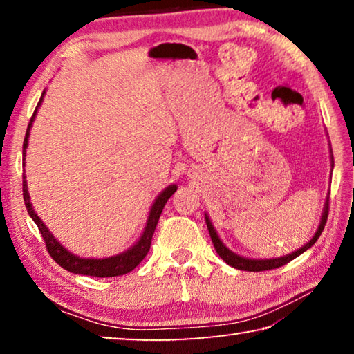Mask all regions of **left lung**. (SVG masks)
Instances as JSON below:
<instances>
[{
  "mask_svg": "<svg viewBox=\"0 0 354 354\" xmlns=\"http://www.w3.org/2000/svg\"><path fill=\"white\" fill-rule=\"evenodd\" d=\"M331 167H334L333 153H331ZM328 201L329 200H328V196H326L325 206H323L320 223H319V227H317V231H315V234L313 236V239H310V241L306 245H303L301 248H298L297 251H293V253L286 254V256H281V257H273V259H250V257H243V256L236 254L234 251H231L223 242H221V239L218 237L217 231H215V227H214L212 221H211V218H209L207 214H205V218H206V225H207L209 234H211L215 251H217V254L227 263V266L234 267V268H237V270H245V272H266V270H273V268H278V267L286 266L287 262H290L292 259H295V257H298L299 254H303L304 251L313 247V245L317 242V239L320 237L323 227H325L326 218H328V207H329Z\"/></svg>",
  "mask_w": 354,
  "mask_h": 354,
  "instance_id": "obj_1",
  "label": "left lung"
}]
</instances>
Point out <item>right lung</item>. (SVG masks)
Wrapping results in <instances>:
<instances>
[{
    "instance_id": "obj_1",
    "label": "right lung",
    "mask_w": 354,
    "mask_h": 354,
    "mask_svg": "<svg viewBox=\"0 0 354 354\" xmlns=\"http://www.w3.org/2000/svg\"><path fill=\"white\" fill-rule=\"evenodd\" d=\"M44 97H45V91H44V93H41L39 104H37V107H35V111L31 117V122H29V124H28L25 142H23V165H25V159H26V148H28L29 134H31L32 123L35 120V115H37V111L41 104V101H44ZM176 189H178L176 184H170L169 187H165L158 196H156L153 206L148 212L147 225H145V227H143L142 236L139 237V241L133 245V247L128 248L127 251H123V253L115 254V256L95 259V257L76 256L75 253H71V251L65 248L64 245L51 234V231L48 230L46 225L41 221V218L34 211L31 196H29V192H28L26 175L23 173V200H25V206L28 209L29 217L34 220V223L37 225L41 237H44L48 253H50L53 259H55L59 266L65 268L67 272L76 273V274H87V277H97V278L120 277V274H127L129 272H133L134 268L139 266V263L143 261V257H145L148 253L149 245H151V239L154 234V230H156V225H158L165 203L169 201V198L173 194H175Z\"/></svg>"
}]
</instances>
